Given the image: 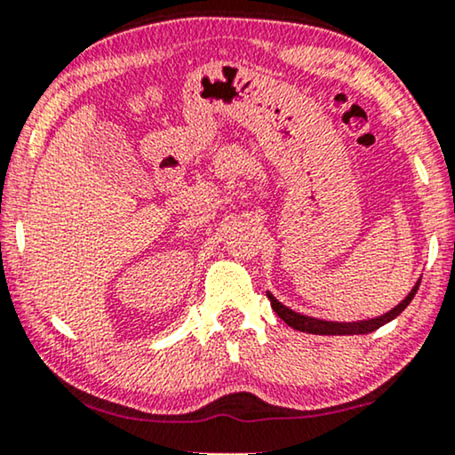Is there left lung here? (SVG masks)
<instances>
[{"mask_svg": "<svg viewBox=\"0 0 455 455\" xmlns=\"http://www.w3.org/2000/svg\"><path fill=\"white\" fill-rule=\"evenodd\" d=\"M419 285H420V279L414 283V288L410 290V294L403 298L400 304H395L394 308L387 310V313L379 315V316H372V319H363V321H325V319H316V316H308V315H302V313H296V310H291L290 307H285L277 300L275 296L271 294L269 290H267V298H269L271 302V308L275 310V315L282 319L285 325H290L291 329H296V331H302V333H315V335H364V333H371L375 331V329L387 325L389 321H394L397 315L402 313L403 308L408 307L410 302H412V298L416 291H419Z\"/></svg>", "mask_w": 455, "mask_h": 455, "instance_id": "8db88e82", "label": "left lung"}]
</instances>
